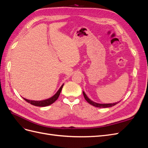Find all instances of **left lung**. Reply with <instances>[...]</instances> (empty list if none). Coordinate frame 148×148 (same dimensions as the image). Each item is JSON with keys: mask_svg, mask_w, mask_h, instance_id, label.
Listing matches in <instances>:
<instances>
[{"mask_svg": "<svg viewBox=\"0 0 148 148\" xmlns=\"http://www.w3.org/2000/svg\"><path fill=\"white\" fill-rule=\"evenodd\" d=\"M83 96L85 98V99H86V101L89 103V104H90L91 105L95 106V107H100V108H106V107H112L115 105H116L117 104H118V103L120 102H114V103H109V104H103V103H97V102H94L92 101V100H91L87 96V95L85 94V92L84 91H83Z\"/></svg>", "mask_w": 148, "mask_h": 148, "instance_id": "8db88e82", "label": "left lung"}]
</instances>
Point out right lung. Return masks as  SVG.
Masks as SVG:
<instances>
[{
  "label": "right lung",
  "mask_w": 148,
  "mask_h": 148,
  "mask_svg": "<svg viewBox=\"0 0 148 148\" xmlns=\"http://www.w3.org/2000/svg\"><path fill=\"white\" fill-rule=\"evenodd\" d=\"M64 84L62 85L59 90L57 91V92L54 95L52 96L50 98H48V99L42 100V101H32V100H29L27 99H25V98H23H23L26 102H28V103H30L31 104H32L33 106H38V107H46V106H49V105L53 104V103L58 99V97H59L60 94V92L62 91V89L64 86Z\"/></svg>",
  "instance_id": "add662e5"
}]
</instances>
